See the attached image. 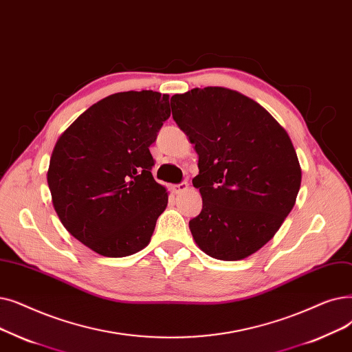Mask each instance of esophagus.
I'll list each match as a JSON object with an SVG mask.
<instances>
[{
    "label": "esophagus",
    "mask_w": 352,
    "mask_h": 352,
    "mask_svg": "<svg viewBox=\"0 0 352 352\" xmlns=\"http://www.w3.org/2000/svg\"><path fill=\"white\" fill-rule=\"evenodd\" d=\"M187 190H188V182L187 181H182V182H179V184L173 186V191L175 194H181V192H184Z\"/></svg>",
    "instance_id": "esophagus-1"
}]
</instances>
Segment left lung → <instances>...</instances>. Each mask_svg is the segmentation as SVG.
I'll return each mask as SVG.
<instances>
[{"mask_svg": "<svg viewBox=\"0 0 352 352\" xmlns=\"http://www.w3.org/2000/svg\"><path fill=\"white\" fill-rule=\"evenodd\" d=\"M171 109L198 154L192 186L203 210L190 220L197 246L227 262L253 254L276 234L300 188L287 132L257 102L226 87L174 95Z\"/></svg>", "mask_w": 352, "mask_h": 352, "instance_id": "left-lung-1", "label": "left lung"}]
</instances>
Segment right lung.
<instances>
[{
    "mask_svg": "<svg viewBox=\"0 0 352 352\" xmlns=\"http://www.w3.org/2000/svg\"><path fill=\"white\" fill-rule=\"evenodd\" d=\"M170 115L168 95L120 91L91 104L56 142L47 173L53 206L89 249L125 257L148 246L168 204L149 146Z\"/></svg>",
    "mask_w": 352,
    "mask_h": 352,
    "instance_id": "obj_1",
    "label": "right lung"
}]
</instances>
